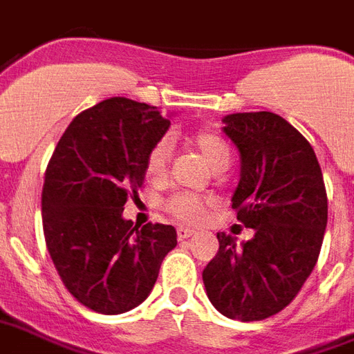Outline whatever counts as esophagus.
Returning a JSON list of instances; mask_svg holds the SVG:
<instances>
[{"label":"esophagus","mask_w":354,"mask_h":354,"mask_svg":"<svg viewBox=\"0 0 354 354\" xmlns=\"http://www.w3.org/2000/svg\"><path fill=\"white\" fill-rule=\"evenodd\" d=\"M190 236H194V230L185 228V226H179V228H177V237H179L180 241H183V239H188Z\"/></svg>","instance_id":"esophagus-1"}]
</instances>
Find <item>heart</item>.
I'll return each instance as SVG.
<instances>
[{
    "label": "heart",
    "mask_w": 354,
    "mask_h": 354,
    "mask_svg": "<svg viewBox=\"0 0 354 354\" xmlns=\"http://www.w3.org/2000/svg\"><path fill=\"white\" fill-rule=\"evenodd\" d=\"M190 145L207 160L213 169H224L230 162V147L224 141L223 136H218L213 130H198L190 138ZM171 160V145L167 139H160L149 149L145 156V175L151 183H160L166 179ZM211 198L192 194V192H179L167 198L164 203L169 215L180 221V223L194 224L200 223L207 209L211 207Z\"/></svg>",
    "instance_id": "b5f03b06"
}]
</instances>
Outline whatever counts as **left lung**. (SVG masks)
Returning <instances> with one entry per match:
<instances>
[{"label":"left lung","mask_w":354,"mask_h":354,"mask_svg":"<svg viewBox=\"0 0 354 354\" xmlns=\"http://www.w3.org/2000/svg\"><path fill=\"white\" fill-rule=\"evenodd\" d=\"M223 122L241 154L232 209L254 237L239 247L236 237L218 232L203 285L224 317L264 321L283 311L313 272L328 198L313 147L285 118L259 111L234 113Z\"/></svg>","instance_id":"1"}]
</instances>
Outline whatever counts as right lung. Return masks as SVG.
Here are the masks:
<instances>
[{"instance_id":"obj_1","label":"right lung","mask_w":354,"mask_h":354,"mask_svg":"<svg viewBox=\"0 0 354 354\" xmlns=\"http://www.w3.org/2000/svg\"><path fill=\"white\" fill-rule=\"evenodd\" d=\"M167 128L156 107L111 97L79 113L48 160L41 196L46 249L64 286L92 311L138 308L177 245L174 226L139 228L122 218L124 203L143 187L147 152Z\"/></svg>"}]
</instances>
